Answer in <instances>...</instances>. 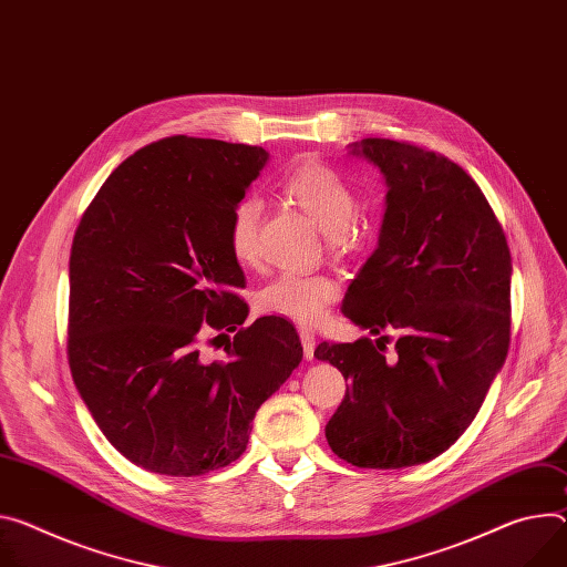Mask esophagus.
I'll use <instances>...</instances> for the list:
<instances>
[{"instance_id":"34e87169","label":"esophagus","mask_w":567,"mask_h":567,"mask_svg":"<svg viewBox=\"0 0 567 567\" xmlns=\"http://www.w3.org/2000/svg\"><path fill=\"white\" fill-rule=\"evenodd\" d=\"M300 343H302V354L305 359H315V348H317V337L310 330H300Z\"/></svg>"}]
</instances>
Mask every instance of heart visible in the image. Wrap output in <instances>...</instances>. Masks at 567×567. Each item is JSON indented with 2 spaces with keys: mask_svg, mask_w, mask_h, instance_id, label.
Segmentation results:
<instances>
[{
  "mask_svg": "<svg viewBox=\"0 0 567 567\" xmlns=\"http://www.w3.org/2000/svg\"><path fill=\"white\" fill-rule=\"evenodd\" d=\"M282 194L326 230L330 248L341 250L350 246L357 196L339 172L323 163H305L287 174ZM257 224H260V200L252 196L239 198L226 219V244L239 265H252L257 260ZM334 298L337 282L332 278L285 271L257 291V307L265 315L312 326L326 315Z\"/></svg>",
  "mask_w": 567,
  "mask_h": 567,
  "instance_id": "1",
  "label": "heart"
}]
</instances>
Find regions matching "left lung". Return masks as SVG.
Returning a JSON list of instances; mask_svg holds the SVG:
<instances>
[{
  "instance_id": "left-lung-1",
  "label": "left lung",
  "mask_w": 567,
  "mask_h": 567,
  "mask_svg": "<svg viewBox=\"0 0 567 567\" xmlns=\"http://www.w3.org/2000/svg\"><path fill=\"white\" fill-rule=\"evenodd\" d=\"M350 156L386 183L378 248L343 298V315L373 337L319 343L315 357L346 384L326 425L328 445L359 468L419 466L445 452L504 367L511 337V252L477 183L432 151L384 137L350 144Z\"/></svg>"
}]
</instances>
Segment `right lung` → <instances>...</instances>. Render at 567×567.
I'll return each mask as SVG.
<instances>
[{
	"instance_id": "obj_1",
	"label": "right lung",
	"mask_w": 567,
	"mask_h": 567,
	"mask_svg": "<svg viewBox=\"0 0 567 567\" xmlns=\"http://www.w3.org/2000/svg\"><path fill=\"white\" fill-rule=\"evenodd\" d=\"M267 163L262 146L153 142L109 176L76 228L72 378L99 430L148 473L228 466L248 445L255 411L302 359L280 317L236 329L248 317L237 296L246 278L226 219ZM205 322L238 331L215 363L199 354Z\"/></svg>"
}]
</instances>
